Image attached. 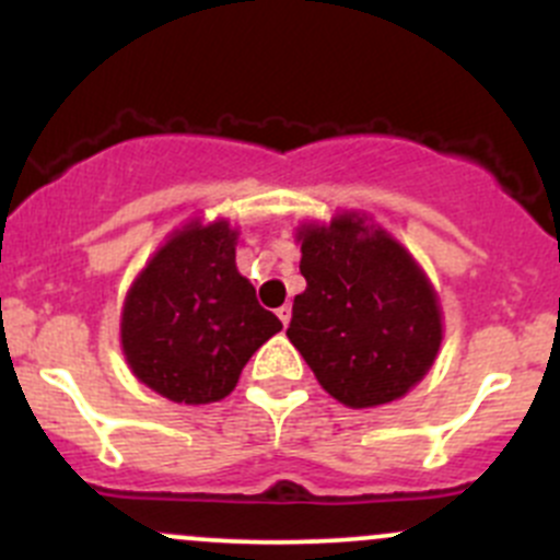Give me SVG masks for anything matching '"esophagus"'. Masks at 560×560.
Wrapping results in <instances>:
<instances>
[{
    "instance_id": "1",
    "label": "esophagus",
    "mask_w": 560,
    "mask_h": 560,
    "mask_svg": "<svg viewBox=\"0 0 560 560\" xmlns=\"http://www.w3.org/2000/svg\"><path fill=\"white\" fill-rule=\"evenodd\" d=\"M276 314H279V319H281V323H284V325H290V317H292V306H290V303H284V306H279V308H276Z\"/></svg>"
}]
</instances>
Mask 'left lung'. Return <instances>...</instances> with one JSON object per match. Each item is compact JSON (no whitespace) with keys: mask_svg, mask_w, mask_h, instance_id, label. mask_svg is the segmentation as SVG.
<instances>
[{"mask_svg":"<svg viewBox=\"0 0 560 560\" xmlns=\"http://www.w3.org/2000/svg\"><path fill=\"white\" fill-rule=\"evenodd\" d=\"M301 241L306 290L295 295L287 336L334 399L374 407L405 396L441 347V306L410 254L339 215Z\"/></svg>","mask_w":560,"mask_h":560,"instance_id":"1","label":"left lung"}]
</instances>
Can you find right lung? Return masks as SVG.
Instances as JSON below:
<instances>
[{
  "label": "right lung",
  "mask_w": 560,
  "mask_h": 560,
  "mask_svg": "<svg viewBox=\"0 0 560 560\" xmlns=\"http://www.w3.org/2000/svg\"><path fill=\"white\" fill-rule=\"evenodd\" d=\"M281 330L235 268V232L215 221L172 237L139 273L122 308L130 369L161 396L219 401L248 358Z\"/></svg>",
  "instance_id": "right-lung-1"
}]
</instances>
